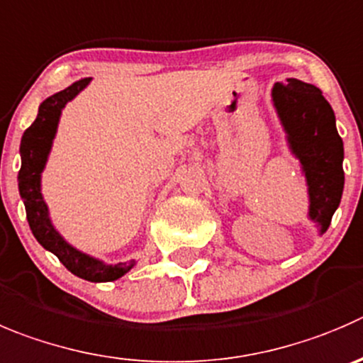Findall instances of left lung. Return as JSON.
Returning a JSON list of instances; mask_svg holds the SVG:
<instances>
[{
    "mask_svg": "<svg viewBox=\"0 0 363 363\" xmlns=\"http://www.w3.org/2000/svg\"><path fill=\"white\" fill-rule=\"evenodd\" d=\"M272 106L287 146L301 165L308 191V220L326 233L344 191V143L320 89L296 78L274 84Z\"/></svg>",
    "mask_w": 363,
    "mask_h": 363,
    "instance_id": "left-lung-1",
    "label": "left lung"
}]
</instances>
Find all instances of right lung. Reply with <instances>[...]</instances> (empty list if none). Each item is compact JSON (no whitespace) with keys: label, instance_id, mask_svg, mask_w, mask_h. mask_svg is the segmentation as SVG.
I'll return each mask as SVG.
<instances>
[{"label":"right lung","instance_id":"1","mask_svg":"<svg viewBox=\"0 0 363 363\" xmlns=\"http://www.w3.org/2000/svg\"><path fill=\"white\" fill-rule=\"evenodd\" d=\"M91 80L92 78H85V80L76 82L71 87L50 96L40 103L35 121L21 139V171L17 174V182H19L17 185H19L21 199L26 208L30 230L37 242L44 250L51 251L65 265V269L78 278L92 283H105L116 281L128 271H132L135 260L106 264L99 258L76 250L55 228L50 217V208L43 196V171L46 169L53 140L57 137L62 110L91 84Z\"/></svg>","mask_w":363,"mask_h":363}]
</instances>
